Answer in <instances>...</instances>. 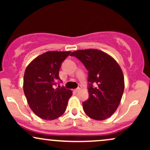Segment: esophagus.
Returning a JSON list of instances; mask_svg holds the SVG:
<instances>
[{
  "instance_id": "esophagus-1",
  "label": "esophagus",
  "mask_w": 150,
  "mask_h": 150,
  "mask_svg": "<svg viewBox=\"0 0 150 150\" xmlns=\"http://www.w3.org/2000/svg\"><path fill=\"white\" fill-rule=\"evenodd\" d=\"M81 88H82V87H81V85H79V86H78V87H77V89H75V91H76V92H78V91H79V90H80V89H81Z\"/></svg>"
}]
</instances>
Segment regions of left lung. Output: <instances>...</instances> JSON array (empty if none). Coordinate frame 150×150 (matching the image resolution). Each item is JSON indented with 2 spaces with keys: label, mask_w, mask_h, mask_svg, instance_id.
Here are the masks:
<instances>
[{
  "label": "left lung",
  "mask_w": 150,
  "mask_h": 150,
  "mask_svg": "<svg viewBox=\"0 0 150 150\" xmlns=\"http://www.w3.org/2000/svg\"><path fill=\"white\" fill-rule=\"evenodd\" d=\"M88 70L89 98L82 103L91 118L102 120L116 111L124 91V77L119 65L107 53L97 49L71 53Z\"/></svg>",
  "instance_id": "obj_1"
}]
</instances>
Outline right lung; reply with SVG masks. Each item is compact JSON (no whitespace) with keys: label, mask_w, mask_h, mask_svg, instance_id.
Wrapping results in <instances>:
<instances>
[{"label":"right lung","mask_w":150,"mask_h":150,"mask_svg":"<svg viewBox=\"0 0 150 150\" xmlns=\"http://www.w3.org/2000/svg\"><path fill=\"white\" fill-rule=\"evenodd\" d=\"M70 51H48L32 61L24 75L23 89L29 106L39 118L54 120L63 114L72 91L64 87L59 70Z\"/></svg>","instance_id":"add662e5"}]
</instances>
